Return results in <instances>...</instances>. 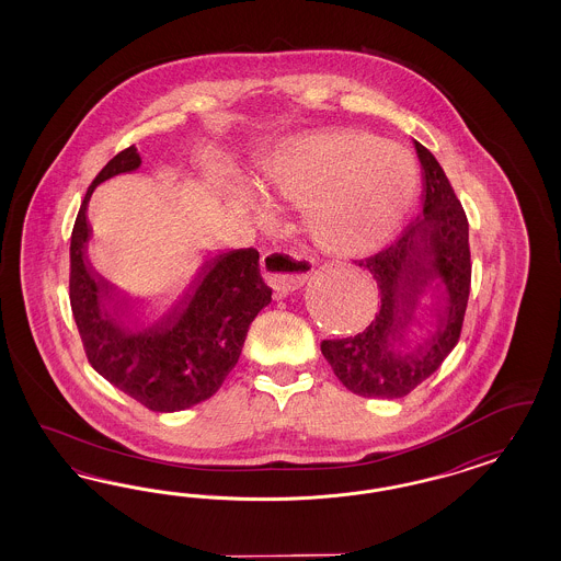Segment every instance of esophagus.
<instances>
[{
    "label": "esophagus",
    "instance_id": "34e87169",
    "mask_svg": "<svg viewBox=\"0 0 561 561\" xmlns=\"http://www.w3.org/2000/svg\"><path fill=\"white\" fill-rule=\"evenodd\" d=\"M261 270H263L265 282L275 291H294L302 288L308 282L312 265H310V259L279 249L263 255Z\"/></svg>",
    "mask_w": 561,
    "mask_h": 561
}]
</instances>
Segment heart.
Masks as SVG:
<instances>
[{"mask_svg": "<svg viewBox=\"0 0 561 561\" xmlns=\"http://www.w3.org/2000/svg\"><path fill=\"white\" fill-rule=\"evenodd\" d=\"M417 167L389 139L357 129H324L286 141L261 174L263 193L279 204L305 205V228L324 253L366 256L403 226L417 197ZM221 197L256 221L267 205L237 183Z\"/></svg>", "mask_w": 561, "mask_h": 561, "instance_id": "b5f03b06", "label": "heart"}]
</instances>
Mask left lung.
<instances>
[{
	"label": "left lung",
	"instance_id": "left-lung-1",
	"mask_svg": "<svg viewBox=\"0 0 561 561\" xmlns=\"http://www.w3.org/2000/svg\"><path fill=\"white\" fill-rule=\"evenodd\" d=\"M424 167V218L387 251L359 261L380 289V308L356 337L321 343L347 391L397 399L442 366L459 343L471 289L469 221L434 153L415 141ZM430 293L433 305L421 312ZM415 328L426 337L413 341Z\"/></svg>",
	"mask_w": 561,
	"mask_h": 561
}]
</instances>
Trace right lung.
<instances>
[{
	"instance_id": "1",
	"label": "right lung",
	"mask_w": 561,
	"mask_h": 561,
	"mask_svg": "<svg viewBox=\"0 0 561 561\" xmlns=\"http://www.w3.org/2000/svg\"><path fill=\"white\" fill-rule=\"evenodd\" d=\"M139 167L141 156L129 146L85 191L69 247V302L92 368L144 408L174 413L220 389L272 288L255 249L209 253L169 310L146 323L127 321L136 298L99 275L88 255V204L101 183Z\"/></svg>"
}]
</instances>
